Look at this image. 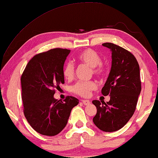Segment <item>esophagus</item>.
<instances>
[{"instance_id":"esophagus-1","label":"esophagus","mask_w":158,"mask_h":158,"mask_svg":"<svg viewBox=\"0 0 158 158\" xmlns=\"http://www.w3.org/2000/svg\"><path fill=\"white\" fill-rule=\"evenodd\" d=\"M82 103H83L84 105H89L91 104V102L89 100H87V99H84V100H82Z\"/></svg>"}]
</instances>
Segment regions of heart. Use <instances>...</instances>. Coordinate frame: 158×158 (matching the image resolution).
<instances>
[{
    "mask_svg": "<svg viewBox=\"0 0 158 158\" xmlns=\"http://www.w3.org/2000/svg\"><path fill=\"white\" fill-rule=\"evenodd\" d=\"M78 60L82 63L87 64L92 68L93 73L96 75H102L104 72V67L100 64L101 58L95 51L88 48L80 53ZM63 75L66 79L71 80L74 75V66L71 62H68L64 66ZM97 87V84L93 81H78L72 86L73 92L82 97H88L92 91Z\"/></svg>",
    "mask_w": 158,
    "mask_h": 158,
    "instance_id": "heart-1",
    "label": "heart"
}]
</instances>
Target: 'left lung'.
<instances>
[{"instance_id":"8db88e82","label":"left lung","mask_w":158,"mask_h":158,"mask_svg":"<svg viewBox=\"0 0 158 158\" xmlns=\"http://www.w3.org/2000/svg\"><path fill=\"white\" fill-rule=\"evenodd\" d=\"M102 46L112 52V66L108 78L102 89L104 96L110 100H93L97 114L93 118L99 130L115 132L123 128L134 114L141 92L139 66L134 55L123 47L112 43Z\"/></svg>"}]
</instances>
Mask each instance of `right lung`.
I'll return each mask as SVG.
<instances>
[{
    "label": "right lung",
    "instance_id": "obj_1",
    "mask_svg": "<svg viewBox=\"0 0 158 158\" xmlns=\"http://www.w3.org/2000/svg\"><path fill=\"white\" fill-rule=\"evenodd\" d=\"M71 51L53 48L36 54L28 61L21 76L23 112L28 123L39 134L54 136L65 127L78 99L64 101L54 97L55 89L64 84V62Z\"/></svg>",
    "mask_w": 158,
    "mask_h": 158
}]
</instances>
